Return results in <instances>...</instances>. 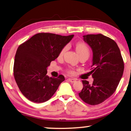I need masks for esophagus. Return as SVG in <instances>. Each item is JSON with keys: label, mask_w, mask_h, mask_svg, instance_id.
<instances>
[{"label": "esophagus", "mask_w": 131, "mask_h": 131, "mask_svg": "<svg viewBox=\"0 0 131 131\" xmlns=\"http://www.w3.org/2000/svg\"><path fill=\"white\" fill-rule=\"evenodd\" d=\"M68 81H69V82H72V83H73L76 81V79H74V78H69V79H68Z\"/></svg>", "instance_id": "34e87169"}]
</instances>
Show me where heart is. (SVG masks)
Masks as SVG:
<instances>
[{"label":"heart","instance_id":"1","mask_svg":"<svg viewBox=\"0 0 131 131\" xmlns=\"http://www.w3.org/2000/svg\"><path fill=\"white\" fill-rule=\"evenodd\" d=\"M75 47L76 50H77V53L79 54V56L82 55H86L89 57V54H90V50H89V49L86 44H85V43H83L82 42H79L76 43ZM67 46H65L64 47V48L61 50V51H60L59 55L62 56V54L65 53V52L66 50V49H67Z\"/></svg>","mask_w":131,"mask_h":131}]
</instances>
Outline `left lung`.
Here are the masks:
<instances>
[{"label": "left lung", "mask_w": 131, "mask_h": 131, "mask_svg": "<svg viewBox=\"0 0 131 131\" xmlns=\"http://www.w3.org/2000/svg\"><path fill=\"white\" fill-rule=\"evenodd\" d=\"M83 39L92 50L90 72L92 84L82 81L83 89L79 96L85 103L95 105L110 97L122 78L124 64L116 43L102 34L83 35Z\"/></svg>", "instance_id": "obj_1"}]
</instances>
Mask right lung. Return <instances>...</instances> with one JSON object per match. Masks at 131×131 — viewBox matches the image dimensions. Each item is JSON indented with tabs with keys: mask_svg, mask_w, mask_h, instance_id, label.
<instances>
[{
	"mask_svg": "<svg viewBox=\"0 0 131 131\" xmlns=\"http://www.w3.org/2000/svg\"><path fill=\"white\" fill-rule=\"evenodd\" d=\"M73 36L39 33L17 48L14 77L21 92L29 101L35 103L48 101L65 81L62 75L56 78L48 77L47 68Z\"/></svg>",
	"mask_w": 131,
	"mask_h": 131,
	"instance_id": "1",
	"label": "right lung"
}]
</instances>
